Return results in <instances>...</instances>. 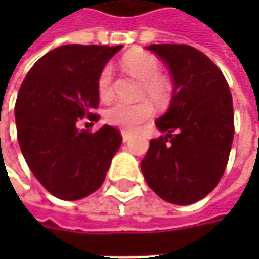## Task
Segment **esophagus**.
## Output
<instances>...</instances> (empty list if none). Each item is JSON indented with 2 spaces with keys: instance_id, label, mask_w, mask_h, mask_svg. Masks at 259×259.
<instances>
[{
  "instance_id": "esophagus-1",
  "label": "esophagus",
  "mask_w": 259,
  "mask_h": 259,
  "mask_svg": "<svg viewBox=\"0 0 259 259\" xmlns=\"http://www.w3.org/2000/svg\"><path fill=\"white\" fill-rule=\"evenodd\" d=\"M133 138V135L130 134V133H126V131H122V141L124 143H128L130 140Z\"/></svg>"
}]
</instances>
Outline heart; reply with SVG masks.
Returning a JSON list of instances; mask_svg holds the SVG:
<instances>
[{
  "label": "heart",
  "mask_w": 259,
  "mask_h": 259,
  "mask_svg": "<svg viewBox=\"0 0 259 259\" xmlns=\"http://www.w3.org/2000/svg\"><path fill=\"white\" fill-rule=\"evenodd\" d=\"M125 69L143 80L141 96H148L150 101L157 105H164L170 96V86L163 79L161 65L154 56L144 52L130 53L122 60ZM112 67L105 66L98 76V94L102 99H108L112 95ZM154 116V108L148 101L128 104L118 101L105 109V119L111 125L119 126L125 131H135L141 124L150 121Z\"/></svg>",
  "instance_id": "b5f03b06"
}]
</instances>
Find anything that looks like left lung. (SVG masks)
Returning a JSON list of instances; mask_svg holds the SVG:
<instances>
[{
    "instance_id": "8db88e82",
    "label": "left lung",
    "mask_w": 259,
    "mask_h": 259,
    "mask_svg": "<svg viewBox=\"0 0 259 259\" xmlns=\"http://www.w3.org/2000/svg\"><path fill=\"white\" fill-rule=\"evenodd\" d=\"M173 77V98L141 161L147 184L163 200L192 204L224 176L234 141V106L228 82L213 62L187 45L147 47Z\"/></svg>"
}]
</instances>
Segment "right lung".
<instances>
[{
  "label": "right lung",
  "mask_w": 259,
  "mask_h": 259,
  "mask_svg": "<svg viewBox=\"0 0 259 259\" xmlns=\"http://www.w3.org/2000/svg\"><path fill=\"white\" fill-rule=\"evenodd\" d=\"M122 46H60L35 62L15 102L17 138L25 163L47 192L79 200L105 180L122 137L114 126L79 130L96 122L98 76Z\"/></svg>",
  "instance_id": "add662e5"
}]
</instances>
